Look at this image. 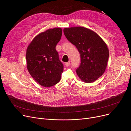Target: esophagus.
Instances as JSON below:
<instances>
[{
  "mask_svg": "<svg viewBox=\"0 0 131 131\" xmlns=\"http://www.w3.org/2000/svg\"><path fill=\"white\" fill-rule=\"evenodd\" d=\"M70 65V61H69V62H66V63H65V66H66V67L69 66Z\"/></svg>",
  "mask_w": 131,
  "mask_h": 131,
  "instance_id": "obj_1",
  "label": "esophagus"
}]
</instances>
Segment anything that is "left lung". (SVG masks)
Returning <instances> with one entry per match:
<instances>
[{"mask_svg": "<svg viewBox=\"0 0 131 131\" xmlns=\"http://www.w3.org/2000/svg\"><path fill=\"white\" fill-rule=\"evenodd\" d=\"M64 33L80 53L81 63L76 70L79 77L86 83L97 80L105 72L109 58L104 40L93 31L81 26L65 28Z\"/></svg>", "mask_w": 131, "mask_h": 131, "instance_id": "obj_1", "label": "left lung"}]
</instances>
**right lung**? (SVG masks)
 Instances as JSON below:
<instances>
[{
  "instance_id": "obj_1",
  "label": "right lung",
  "mask_w": 131,
  "mask_h": 131,
  "mask_svg": "<svg viewBox=\"0 0 131 131\" xmlns=\"http://www.w3.org/2000/svg\"><path fill=\"white\" fill-rule=\"evenodd\" d=\"M62 34L61 28L47 30L33 39L26 50L27 68L31 77L45 87L60 81L64 65L56 49Z\"/></svg>"
}]
</instances>
